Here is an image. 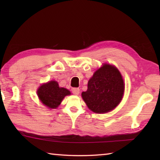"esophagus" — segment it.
<instances>
[{
	"mask_svg": "<svg viewBox=\"0 0 160 160\" xmlns=\"http://www.w3.org/2000/svg\"><path fill=\"white\" fill-rule=\"evenodd\" d=\"M71 91L74 95H78L80 93V89L79 88H73L71 89Z\"/></svg>",
	"mask_w": 160,
	"mask_h": 160,
	"instance_id": "obj_1",
	"label": "esophagus"
}]
</instances>
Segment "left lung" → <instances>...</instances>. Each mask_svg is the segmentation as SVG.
<instances>
[{"label": "left lung", "instance_id": "left-lung-1", "mask_svg": "<svg viewBox=\"0 0 160 160\" xmlns=\"http://www.w3.org/2000/svg\"><path fill=\"white\" fill-rule=\"evenodd\" d=\"M124 91V81L117 68L105 64L94 73L82 97L90 110L105 113L120 103Z\"/></svg>", "mask_w": 160, "mask_h": 160}]
</instances>
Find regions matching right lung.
I'll use <instances>...</instances> for the list:
<instances>
[{"mask_svg":"<svg viewBox=\"0 0 160 160\" xmlns=\"http://www.w3.org/2000/svg\"><path fill=\"white\" fill-rule=\"evenodd\" d=\"M40 101L43 104L50 108H56L63 98L71 93L65 88L59 87L56 81H50L44 84L37 91Z\"/></svg>","mask_w":160,"mask_h":160,"instance_id":"1","label":"right lung"}]
</instances>
